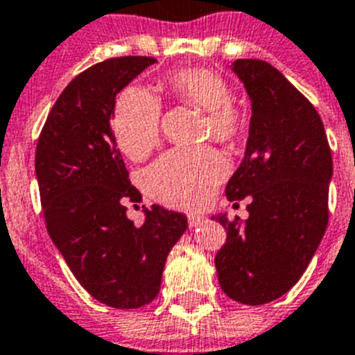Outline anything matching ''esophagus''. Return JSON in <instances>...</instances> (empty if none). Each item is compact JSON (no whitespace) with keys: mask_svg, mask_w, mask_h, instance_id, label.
Returning a JSON list of instances; mask_svg holds the SVG:
<instances>
[{"mask_svg":"<svg viewBox=\"0 0 355 355\" xmlns=\"http://www.w3.org/2000/svg\"><path fill=\"white\" fill-rule=\"evenodd\" d=\"M187 223H189L191 229H196V227L205 223V218L202 214H189L187 216Z\"/></svg>","mask_w":355,"mask_h":355,"instance_id":"1","label":"esophagus"}]
</instances>
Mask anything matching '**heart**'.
<instances>
[{
  "mask_svg": "<svg viewBox=\"0 0 355 355\" xmlns=\"http://www.w3.org/2000/svg\"><path fill=\"white\" fill-rule=\"evenodd\" d=\"M166 87L177 100L205 110L207 135L223 143L241 135L245 118L230 103L232 91L221 76L207 69H182L166 78ZM112 130L119 150L128 159H144L159 143V100L143 87L126 89L114 109ZM225 175L223 157L211 148L171 150L146 169L144 187L166 205L193 209L211 198Z\"/></svg>",
  "mask_w": 355,
  "mask_h": 355,
  "instance_id": "heart-1",
  "label": "heart"
}]
</instances>
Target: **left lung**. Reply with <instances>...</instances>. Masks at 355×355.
Wrapping results in <instances>:
<instances>
[{
  "label": "left lung",
  "mask_w": 355,
  "mask_h": 355,
  "mask_svg": "<svg viewBox=\"0 0 355 355\" xmlns=\"http://www.w3.org/2000/svg\"><path fill=\"white\" fill-rule=\"evenodd\" d=\"M232 71L252 105L245 159L230 177V202L250 196L245 223L212 216L227 230L214 264L227 297L263 306L288 293L309 266L329 221L332 155L311 101L279 69L239 58Z\"/></svg>",
  "instance_id": "left-lung-1"
}]
</instances>
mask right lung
<instances>
[{
  "label": "right lung",
  "mask_w": 355,
  "mask_h": 355,
  "mask_svg": "<svg viewBox=\"0 0 355 355\" xmlns=\"http://www.w3.org/2000/svg\"><path fill=\"white\" fill-rule=\"evenodd\" d=\"M153 57L98 62L71 80L48 114L35 150L46 229L85 291L116 309H137L159 295L169 250L187 229L186 214L160 205L144 223L126 218L139 202L110 128L116 96Z\"/></svg>",
  "instance_id": "obj_1"
}]
</instances>
